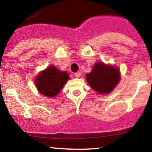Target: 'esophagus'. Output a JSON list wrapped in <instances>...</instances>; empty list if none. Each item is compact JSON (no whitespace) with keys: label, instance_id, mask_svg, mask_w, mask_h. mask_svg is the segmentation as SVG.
<instances>
[{"label":"esophagus","instance_id":"1","mask_svg":"<svg viewBox=\"0 0 152 152\" xmlns=\"http://www.w3.org/2000/svg\"><path fill=\"white\" fill-rule=\"evenodd\" d=\"M74 75H75V76L76 77H80V75H81V72H75Z\"/></svg>","mask_w":152,"mask_h":152}]
</instances>
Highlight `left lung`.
Returning a JSON list of instances; mask_svg holds the SVG:
<instances>
[{"label":"left lung","instance_id":"1","mask_svg":"<svg viewBox=\"0 0 152 152\" xmlns=\"http://www.w3.org/2000/svg\"><path fill=\"white\" fill-rule=\"evenodd\" d=\"M86 77L87 83L94 90L99 94H107L111 92L118 84L120 73L115 67L97 62Z\"/></svg>","mask_w":152,"mask_h":152}]
</instances>
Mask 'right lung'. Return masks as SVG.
I'll list each match as a JSON object with an SVG mask.
<instances>
[{
    "label": "right lung",
    "mask_w": 152,
    "mask_h": 152,
    "mask_svg": "<svg viewBox=\"0 0 152 152\" xmlns=\"http://www.w3.org/2000/svg\"><path fill=\"white\" fill-rule=\"evenodd\" d=\"M68 79L67 72H61L55 66H51L38 75L35 80V85L41 94L53 97L62 90Z\"/></svg>",
    "instance_id": "1"
}]
</instances>
